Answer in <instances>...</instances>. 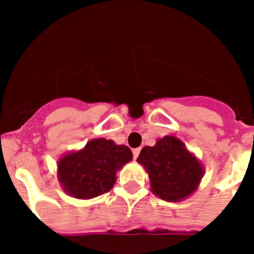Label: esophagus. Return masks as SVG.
<instances>
[{
  "label": "esophagus",
  "instance_id": "obj_1",
  "mask_svg": "<svg viewBox=\"0 0 254 254\" xmlns=\"http://www.w3.org/2000/svg\"><path fill=\"white\" fill-rule=\"evenodd\" d=\"M140 154V148H135L132 149V156H134V159H136Z\"/></svg>",
  "mask_w": 254,
  "mask_h": 254
}]
</instances>
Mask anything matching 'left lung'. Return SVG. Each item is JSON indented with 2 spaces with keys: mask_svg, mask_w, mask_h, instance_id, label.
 <instances>
[{
  "mask_svg": "<svg viewBox=\"0 0 254 254\" xmlns=\"http://www.w3.org/2000/svg\"><path fill=\"white\" fill-rule=\"evenodd\" d=\"M136 160L149 173L153 193L168 202L190 195L203 177L198 160L174 136H164L154 146L143 148Z\"/></svg>",
  "mask_w": 254,
  "mask_h": 254,
  "instance_id": "obj_1",
  "label": "left lung"
}]
</instances>
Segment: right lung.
<instances>
[{"mask_svg": "<svg viewBox=\"0 0 254 254\" xmlns=\"http://www.w3.org/2000/svg\"><path fill=\"white\" fill-rule=\"evenodd\" d=\"M132 158L127 145L94 139L82 150L70 153L59 162V179L70 195L89 199L111 190L116 170Z\"/></svg>", "mask_w": 254, "mask_h": 254, "instance_id": "right-lung-1", "label": "right lung"}]
</instances>
